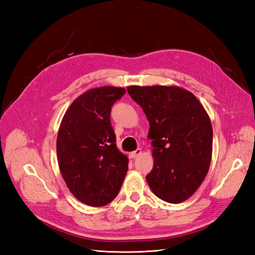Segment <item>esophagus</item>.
<instances>
[{
  "mask_svg": "<svg viewBox=\"0 0 255 255\" xmlns=\"http://www.w3.org/2000/svg\"><path fill=\"white\" fill-rule=\"evenodd\" d=\"M140 154H141V149H137V150H135V151L129 153V157H130V158H136V157L139 156Z\"/></svg>",
  "mask_w": 255,
  "mask_h": 255,
  "instance_id": "1",
  "label": "esophagus"
}]
</instances>
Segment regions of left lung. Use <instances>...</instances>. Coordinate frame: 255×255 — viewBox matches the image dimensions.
<instances>
[{
    "instance_id": "left-lung-1",
    "label": "left lung",
    "mask_w": 255,
    "mask_h": 255,
    "mask_svg": "<svg viewBox=\"0 0 255 255\" xmlns=\"http://www.w3.org/2000/svg\"><path fill=\"white\" fill-rule=\"evenodd\" d=\"M150 123L154 165L145 176L154 195L180 203L195 194L210 169L213 128L203 105L177 86H129Z\"/></svg>"
}]
</instances>
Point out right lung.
Listing matches in <instances>:
<instances>
[{
	"label": "right lung",
	"mask_w": 255,
	"mask_h": 255,
	"mask_svg": "<svg viewBox=\"0 0 255 255\" xmlns=\"http://www.w3.org/2000/svg\"><path fill=\"white\" fill-rule=\"evenodd\" d=\"M126 94L121 87L89 89L76 98L61 120L56 151L69 190L89 206H104L117 197L128 159L116 144L112 106Z\"/></svg>",
	"instance_id": "1"
}]
</instances>
